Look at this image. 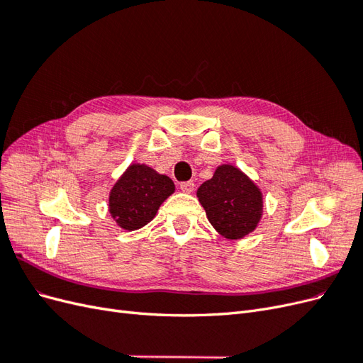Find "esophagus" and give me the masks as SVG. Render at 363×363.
<instances>
[{
    "mask_svg": "<svg viewBox=\"0 0 363 363\" xmlns=\"http://www.w3.org/2000/svg\"><path fill=\"white\" fill-rule=\"evenodd\" d=\"M194 188H195L194 182H183V183H180V189H182L183 192H186V194L194 192Z\"/></svg>",
    "mask_w": 363,
    "mask_h": 363,
    "instance_id": "obj_1",
    "label": "esophagus"
}]
</instances>
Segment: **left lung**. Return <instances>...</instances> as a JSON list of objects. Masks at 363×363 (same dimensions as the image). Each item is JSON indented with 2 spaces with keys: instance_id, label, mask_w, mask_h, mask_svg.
Listing matches in <instances>:
<instances>
[{
  "instance_id": "8db88e82",
  "label": "left lung",
  "mask_w": 363,
  "mask_h": 363,
  "mask_svg": "<svg viewBox=\"0 0 363 363\" xmlns=\"http://www.w3.org/2000/svg\"><path fill=\"white\" fill-rule=\"evenodd\" d=\"M208 223L225 239H242L255 232L263 213V195L247 174L230 163L215 169L213 177L196 191Z\"/></svg>"
}]
</instances>
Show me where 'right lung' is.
<instances>
[{"instance_id":"obj_1","label":"right lung","mask_w":363,"mask_h":363,"mask_svg":"<svg viewBox=\"0 0 363 363\" xmlns=\"http://www.w3.org/2000/svg\"><path fill=\"white\" fill-rule=\"evenodd\" d=\"M175 191L174 182L144 163H131L108 194V212L116 224L133 232L156 216Z\"/></svg>"}]
</instances>
